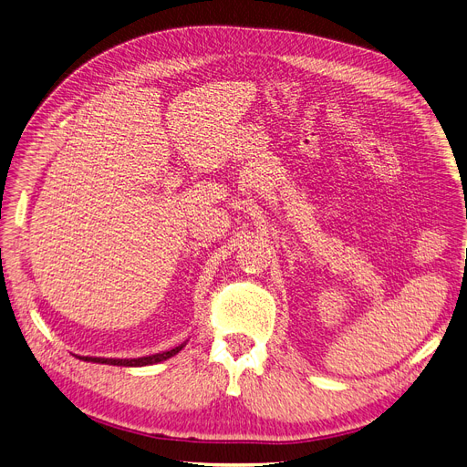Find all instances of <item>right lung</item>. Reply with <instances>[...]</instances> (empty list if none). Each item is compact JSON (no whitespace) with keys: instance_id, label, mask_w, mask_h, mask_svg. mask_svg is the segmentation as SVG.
Masks as SVG:
<instances>
[{"instance_id":"1","label":"right lung","mask_w":467,"mask_h":467,"mask_svg":"<svg viewBox=\"0 0 467 467\" xmlns=\"http://www.w3.org/2000/svg\"><path fill=\"white\" fill-rule=\"evenodd\" d=\"M185 346H179L175 349L164 351V353H156L150 357H140V358H100V357H84V360H91V362H99V364H114V367H147V364H156L166 360L173 355H177Z\"/></svg>"}]
</instances>
